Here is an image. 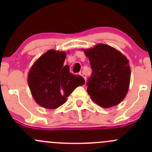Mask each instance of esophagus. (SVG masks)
<instances>
[{"instance_id":"obj_1","label":"esophagus","mask_w":152,"mask_h":152,"mask_svg":"<svg viewBox=\"0 0 152 152\" xmlns=\"http://www.w3.org/2000/svg\"><path fill=\"white\" fill-rule=\"evenodd\" d=\"M79 74H80L81 76H82V77H83L84 79H85V81H86V79H87V76H86V74L85 73V72H84L83 70H82V71L79 72Z\"/></svg>"}]
</instances>
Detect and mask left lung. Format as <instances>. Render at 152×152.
Returning a JSON list of instances; mask_svg holds the SVG:
<instances>
[{
	"instance_id": "left-lung-1",
	"label": "left lung",
	"mask_w": 152,
	"mask_h": 152,
	"mask_svg": "<svg viewBox=\"0 0 152 152\" xmlns=\"http://www.w3.org/2000/svg\"><path fill=\"white\" fill-rule=\"evenodd\" d=\"M92 73L87 91L95 103L104 108L118 105L126 96L131 70L125 56L114 48L98 44L84 50Z\"/></svg>"
}]
</instances>
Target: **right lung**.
Returning <instances> with one entry per match:
<instances>
[{"label":"right lung","instance_id":"right-lung-1","mask_svg":"<svg viewBox=\"0 0 152 152\" xmlns=\"http://www.w3.org/2000/svg\"><path fill=\"white\" fill-rule=\"evenodd\" d=\"M65 58V52L49 50L29 70L31 93L35 102L44 108H57L66 102L73 90L85 85L82 76L70 73L68 65L64 66Z\"/></svg>","mask_w":152,"mask_h":152}]
</instances>
